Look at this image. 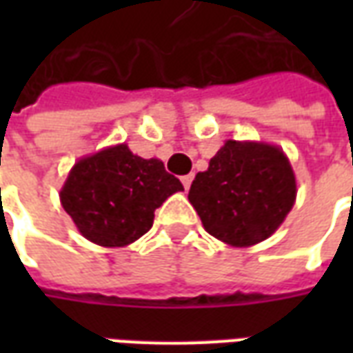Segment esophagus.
<instances>
[{"mask_svg": "<svg viewBox=\"0 0 353 353\" xmlns=\"http://www.w3.org/2000/svg\"><path fill=\"white\" fill-rule=\"evenodd\" d=\"M181 183H183L185 191H189V187H191V183H192V174L181 177Z\"/></svg>", "mask_w": 353, "mask_h": 353, "instance_id": "34e87169", "label": "esophagus"}]
</instances>
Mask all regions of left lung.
Returning <instances> with one entry per match:
<instances>
[{
    "mask_svg": "<svg viewBox=\"0 0 353 353\" xmlns=\"http://www.w3.org/2000/svg\"><path fill=\"white\" fill-rule=\"evenodd\" d=\"M295 199L291 162L280 147L265 141L227 139L189 189L204 229L232 248L272 236Z\"/></svg>",
    "mask_w": 353,
    "mask_h": 353,
    "instance_id": "left-lung-1",
    "label": "left lung"
}]
</instances>
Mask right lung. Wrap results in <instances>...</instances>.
<instances>
[{"label":"right lung","instance_id":"obj_1","mask_svg":"<svg viewBox=\"0 0 353 353\" xmlns=\"http://www.w3.org/2000/svg\"><path fill=\"white\" fill-rule=\"evenodd\" d=\"M183 191L159 159H141L126 143L87 154L73 164L60 202L92 244L124 248L153 227L154 210Z\"/></svg>","mask_w":353,"mask_h":353}]
</instances>
